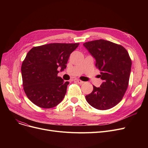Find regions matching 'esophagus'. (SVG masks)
<instances>
[{
    "mask_svg": "<svg viewBox=\"0 0 148 148\" xmlns=\"http://www.w3.org/2000/svg\"><path fill=\"white\" fill-rule=\"evenodd\" d=\"M75 82H77V83H79V84H83L84 83V82L79 80V79H76V80H74Z\"/></svg>",
    "mask_w": 148,
    "mask_h": 148,
    "instance_id": "1",
    "label": "esophagus"
}]
</instances>
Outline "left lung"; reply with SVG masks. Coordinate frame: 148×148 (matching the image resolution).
<instances>
[{"instance_id": "obj_1", "label": "left lung", "mask_w": 148, "mask_h": 148, "mask_svg": "<svg viewBox=\"0 0 148 148\" xmlns=\"http://www.w3.org/2000/svg\"><path fill=\"white\" fill-rule=\"evenodd\" d=\"M95 59L103 80L100 87L86 95L87 102L98 110H107L117 105L127 89L132 62L127 50L121 45L104 40L83 44Z\"/></svg>"}]
</instances>
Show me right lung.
Masks as SVG:
<instances>
[{
    "mask_svg": "<svg viewBox=\"0 0 148 148\" xmlns=\"http://www.w3.org/2000/svg\"><path fill=\"white\" fill-rule=\"evenodd\" d=\"M79 45L51 43L34 47L27 53L21 65L23 86L34 104L50 108L63 100L69 82L58 76V68H66L70 54Z\"/></svg>",
    "mask_w": 148,
    "mask_h": 148,
    "instance_id": "obj_1",
    "label": "right lung"
}]
</instances>
